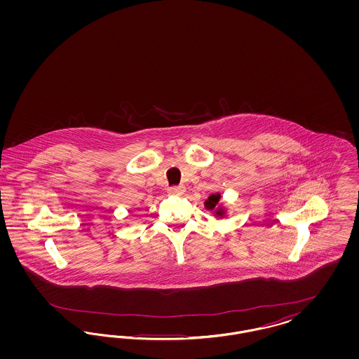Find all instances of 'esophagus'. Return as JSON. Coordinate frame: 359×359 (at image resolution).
I'll use <instances>...</instances> for the list:
<instances>
[{"mask_svg": "<svg viewBox=\"0 0 359 359\" xmlns=\"http://www.w3.org/2000/svg\"><path fill=\"white\" fill-rule=\"evenodd\" d=\"M184 191H186L184 186H172L168 188V194H171V195H183Z\"/></svg>", "mask_w": 359, "mask_h": 359, "instance_id": "esophagus-1", "label": "esophagus"}]
</instances>
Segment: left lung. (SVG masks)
I'll list each match as a JSON object with an SVG mask.
<instances>
[{
  "mask_svg": "<svg viewBox=\"0 0 359 359\" xmlns=\"http://www.w3.org/2000/svg\"><path fill=\"white\" fill-rule=\"evenodd\" d=\"M219 199H221V195H219V194H212V195H210L208 199L205 202V207H207L208 210L217 208V205H219ZM215 215L223 217V215H224V210H223V208H217Z\"/></svg>",
  "mask_w": 359,
  "mask_h": 359,
  "instance_id": "1",
  "label": "left lung"
}]
</instances>
